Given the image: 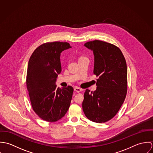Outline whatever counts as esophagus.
<instances>
[{
	"mask_svg": "<svg viewBox=\"0 0 153 153\" xmlns=\"http://www.w3.org/2000/svg\"><path fill=\"white\" fill-rule=\"evenodd\" d=\"M74 91L77 92H81L82 91V89L80 88L75 87H74Z\"/></svg>",
	"mask_w": 153,
	"mask_h": 153,
	"instance_id": "obj_1",
	"label": "esophagus"
}]
</instances>
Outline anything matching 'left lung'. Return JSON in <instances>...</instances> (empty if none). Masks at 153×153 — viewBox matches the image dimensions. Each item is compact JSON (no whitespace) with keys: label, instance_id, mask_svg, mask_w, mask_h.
I'll list each match as a JSON object with an SVG mask.
<instances>
[{"label":"left lung","instance_id":"1","mask_svg":"<svg viewBox=\"0 0 153 153\" xmlns=\"http://www.w3.org/2000/svg\"><path fill=\"white\" fill-rule=\"evenodd\" d=\"M84 46L93 51L94 74L97 89H87L82 109L88 118L95 123L112 119L123 105L127 92V67L121 50L114 45L95 40Z\"/></svg>","mask_w":153,"mask_h":153}]
</instances>
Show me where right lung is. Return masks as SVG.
<instances>
[{"instance_id": "1", "label": "right lung", "mask_w": 153, "mask_h": 153, "mask_svg": "<svg viewBox=\"0 0 153 153\" xmlns=\"http://www.w3.org/2000/svg\"><path fill=\"white\" fill-rule=\"evenodd\" d=\"M71 46L67 42H48L37 48L28 62L26 86L32 108L43 120L55 122L69 108L74 88L56 87L62 71L61 53Z\"/></svg>"}]
</instances>
